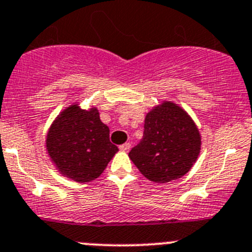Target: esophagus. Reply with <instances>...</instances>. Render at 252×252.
I'll list each match as a JSON object with an SVG mask.
<instances>
[{
  "mask_svg": "<svg viewBox=\"0 0 252 252\" xmlns=\"http://www.w3.org/2000/svg\"><path fill=\"white\" fill-rule=\"evenodd\" d=\"M130 143H124V144H122L121 147H119V149L122 150V152H128L129 149H130Z\"/></svg>",
  "mask_w": 252,
  "mask_h": 252,
  "instance_id": "1",
  "label": "esophagus"
}]
</instances>
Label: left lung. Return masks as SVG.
<instances>
[{"label": "left lung", "mask_w": 252, "mask_h": 252, "mask_svg": "<svg viewBox=\"0 0 252 252\" xmlns=\"http://www.w3.org/2000/svg\"><path fill=\"white\" fill-rule=\"evenodd\" d=\"M201 135L192 118L169 100L145 115L144 134L129 158L153 183H169L184 176L199 158Z\"/></svg>", "instance_id": "8db88e82"}]
</instances>
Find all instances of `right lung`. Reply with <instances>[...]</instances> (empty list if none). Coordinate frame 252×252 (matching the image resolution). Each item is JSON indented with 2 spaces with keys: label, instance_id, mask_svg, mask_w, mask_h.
I'll return each instance as SVG.
<instances>
[{
  "label": "right lung",
  "instance_id": "right-lung-1",
  "mask_svg": "<svg viewBox=\"0 0 252 252\" xmlns=\"http://www.w3.org/2000/svg\"><path fill=\"white\" fill-rule=\"evenodd\" d=\"M46 150L56 169L77 183L97 179L118 152L97 107H65L47 130Z\"/></svg>",
  "mask_w": 252,
  "mask_h": 252
}]
</instances>
